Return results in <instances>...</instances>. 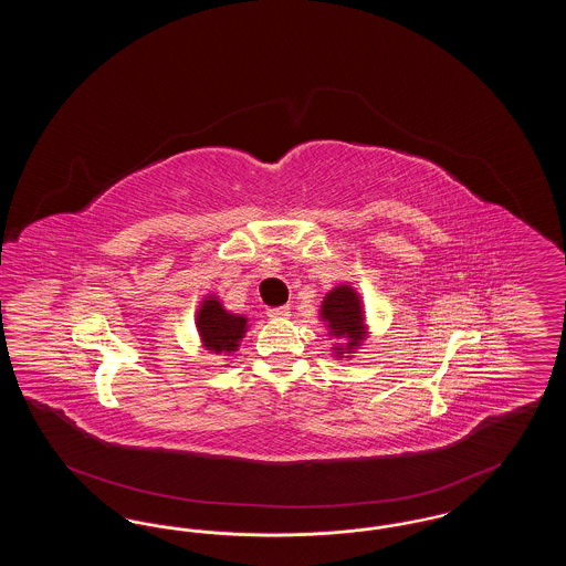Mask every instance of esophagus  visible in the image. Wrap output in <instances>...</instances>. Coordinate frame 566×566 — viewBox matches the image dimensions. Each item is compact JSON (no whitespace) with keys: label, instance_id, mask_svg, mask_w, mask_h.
I'll use <instances>...</instances> for the list:
<instances>
[{"label":"esophagus","instance_id":"obj_1","mask_svg":"<svg viewBox=\"0 0 566 566\" xmlns=\"http://www.w3.org/2000/svg\"><path fill=\"white\" fill-rule=\"evenodd\" d=\"M289 314H291V307H289V305H277V307H270V310H268V316L275 318V321H282V318H286Z\"/></svg>","mask_w":566,"mask_h":566}]
</instances>
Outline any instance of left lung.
<instances>
[{"label": "left lung", "instance_id": "8db88e82", "mask_svg": "<svg viewBox=\"0 0 566 566\" xmlns=\"http://www.w3.org/2000/svg\"><path fill=\"white\" fill-rule=\"evenodd\" d=\"M323 321L328 323L331 333L337 339H344V344L335 348L337 354L354 350V346H358L363 339V312L360 298L350 286H337L324 296Z\"/></svg>", "mask_w": 566, "mask_h": 566}]
</instances>
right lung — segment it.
<instances>
[{"label": "right lung", "mask_w": 566, "mask_h": 566, "mask_svg": "<svg viewBox=\"0 0 566 566\" xmlns=\"http://www.w3.org/2000/svg\"><path fill=\"white\" fill-rule=\"evenodd\" d=\"M245 323L248 321L243 316L224 312L222 305L212 298H208L197 314V328L201 333V339L206 348L214 350L216 354L238 348V342L245 333Z\"/></svg>", "instance_id": "right-lung-1"}]
</instances>
